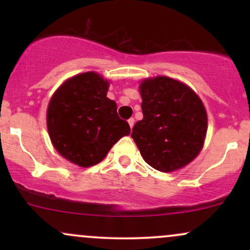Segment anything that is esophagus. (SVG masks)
<instances>
[{
	"instance_id": "34e87169",
	"label": "esophagus",
	"mask_w": 250,
	"mask_h": 250,
	"mask_svg": "<svg viewBox=\"0 0 250 250\" xmlns=\"http://www.w3.org/2000/svg\"><path fill=\"white\" fill-rule=\"evenodd\" d=\"M128 123H129V125H130V128L133 129L134 125H135V120H134V119H129V120H128Z\"/></svg>"
}]
</instances>
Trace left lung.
<instances>
[{
    "label": "left lung",
    "instance_id": "left-lung-1",
    "mask_svg": "<svg viewBox=\"0 0 250 250\" xmlns=\"http://www.w3.org/2000/svg\"><path fill=\"white\" fill-rule=\"evenodd\" d=\"M143 119L131 137L143 160L162 173L186 167L202 150L208 117L200 96L168 76L143 79L139 85Z\"/></svg>",
    "mask_w": 250,
    "mask_h": 250
}]
</instances>
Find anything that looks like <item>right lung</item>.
Returning <instances> with one entry per match:
<instances>
[{"label": "right lung", "mask_w": 250, "mask_h": 250, "mask_svg": "<svg viewBox=\"0 0 250 250\" xmlns=\"http://www.w3.org/2000/svg\"><path fill=\"white\" fill-rule=\"evenodd\" d=\"M110 81L95 71L69 77L56 89L47 108V129L56 151L82 168L100 163L115 143L130 134L108 99Z\"/></svg>", "instance_id": "add662e5"}]
</instances>
